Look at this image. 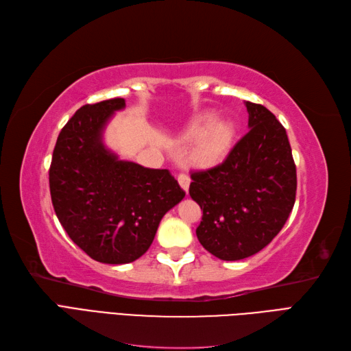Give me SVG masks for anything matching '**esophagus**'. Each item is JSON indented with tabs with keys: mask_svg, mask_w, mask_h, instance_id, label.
Returning a JSON list of instances; mask_svg holds the SVG:
<instances>
[{
	"mask_svg": "<svg viewBox=\"0 0 351 351\" xmlns=\"http://www.w3.org/2000/svg\"><path fill=\"white\" fill-rule=\"evenodd\" d=\"M177 180H178V183H180V186H182V189L184 190V192H187L189 186H190V177L187 174H184V173H180Z\"/></svg>",
	"mask_w": 351,
	"mask_h": 351,
	"instance_id": "34e87169",
	"label": "esophagus"
}]
</instances>
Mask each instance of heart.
<instances>
[{
  "label": "heart",
  "instance_id": "b5f03b06",
  "mask_svg": "<svg viewBox=\"0 0 351 351\" xmlns=\"http://www.w3.org/2000/svg\"><path fill=\"white\" fill-rule=\"evenodd\" d=\"M237 129L230 120H215L214 115H205L195 120L184 132L187 142L197 141L195 161L200 165H214L226 158L234 143Z\"/></svg>",
  "mask_w": 351,
  "mask_h": 351
}]
</instances>
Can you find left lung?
<instances>
[{
  "label": "left lung",
  "mask_w": 351,
  "mask_h": 351,
  "mask_svg": "<svg viewBox=\"0 0 351 351\" xmlns=\"http://www.w3.org/2000/svg\"><path fill=\"white\" fill-rule=\"evenodd\" d=\"M249 132L219 165L190 174L189 193L204 210L196 236L222 261H240L272 241L295 202L297 176L282 124L246 101Z\"/></svg>",
  "instance_id": "1"
}]
</instances>
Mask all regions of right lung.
I'll return each mask as SVG.
<instances>
[{
  "mask_svg": "<svg viewBox=\"0 0 351 351\" xmlns=\"http://www.w3.org/2000/svg\"><path fill=\"white\" fill-rule=\"evenodd\" d=\"M123 98L79 108L62 127L49 167V190L62 228L95 261L121 265L149 249L159 222L184 197L168 169L121 161L102 133Z\"/></svg>",
  "mask_w": 351,
  "mask_h": 351,
  "instance_id": "add662e5",
  "label": "right lung"
}]
</instances>
